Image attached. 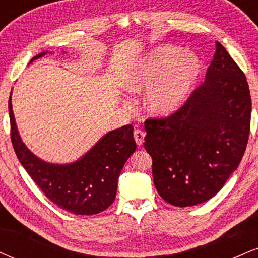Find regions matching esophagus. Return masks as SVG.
<instances>
[{"label":"esophagus","instance_id":"1","mask_svg":"<svg viewBox=\"0 0 258 258\" xmlns=\"http://www.w3.org/2000/svg\"><path fill=\"white\" fill-rule=\"evenodd\" d=\"M133 136H135L136 143H137L138 146H142V144L144 143V137H146V133L142 131V130H135Z\"/></svg>","mask_w":258,"mask_h":258}]
</instances>
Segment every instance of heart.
<instances>
[{
	"mask_svg": "<svg viewBox=\"0 0 258 258\" xmlns=\"http://www.w3.org/2000/svg\"><path fill=\"white\" fill-rule=\"evenodd\" d=\"M201 72V61L193 53L173 46L154 49L141 60L130 76L127 87L147 90V108L152 114L166 116L184 104Z\"/></svg>",
	"mask_w": 258,
	"mask_h": 258,
	"instance_id": "obj_1",
	"label": "heart"
}]
</instances>
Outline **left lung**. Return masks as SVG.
I'll return each mask as SVG.
<instances>
[{
  "instance_id": "left-lung-1",
  "label": "left lung",
  "mask_w": 258,
  "mask_h": 258,
  "mask_svg": "<svg viewBox=\"0 0 258 258\" xmlns=\"http://www.w3.org/2000/svg\"><path fill=\"white\" fill-rule=\"evenodd\" d=\"M251 96L244 73L220 42L206 73L182 108L148 119L144 148L156 190L173 206L215 197L240 164L250 135Z\"/></svg>"
}]
</instances>
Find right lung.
<instances>
[{
	"mask_svg": "<svg viewBox=\"0 0 258 258\" xmlns=\"http://www.w3.org/2000/svg\"><path fill=\"white\" fill-rule=\"evenodd\" d=\"M46 54L47 52H42L35 55L30 63ZM8 111L17 158L52 203L72 214L87 216L99 214L114 203L121 170L137 147L131 125L108 132L73 164L59 165L37 158L23 143L12 110L11 96Z\"/></svg>",
	"mask_w": 258,
	"mask_h": 258,
	"instance_id": "1",
	"label": "right lung"
}]
</instances>
